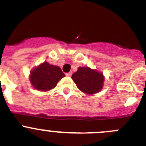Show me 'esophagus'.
Here are the masks:
<instances>
[{"mask_svg": "<svg viewBox=\"0 0 146 146\" xmlns=\"http://www.w3.org/2000/svg\"><path fill=\"white\" fill-rule=\"evenodd\" d=\"M65 75H66V76H68V77H70V76H72V72H69V73H67Z\"/></svg>", "mask_w": 146, "mask_h": 146, "instance_id": "obj_1", "label": "esophagus"}]
</instances>
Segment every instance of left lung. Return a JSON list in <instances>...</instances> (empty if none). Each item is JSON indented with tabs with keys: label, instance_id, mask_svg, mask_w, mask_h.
<instances>
[{
	"label": "left lung",
	"instance_id": "obj_1",
	"mask_svg": "<svg viewBox=\"0 0 146 146\" xmlns=\"http://www.w3.org/2000/svg\"><path fill=\"white\" fill-rule=\"evenodd\" d=\"M71 78L78 88L86 94L98 93L104 86L103 73L88 67H78L77 71L72 75Z\"/></svg>",
	"mask_w": 146,
	"mask_h": 146
}]
</instances>
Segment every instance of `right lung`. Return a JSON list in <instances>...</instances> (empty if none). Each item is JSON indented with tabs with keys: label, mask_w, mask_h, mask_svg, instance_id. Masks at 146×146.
Returning <instances> with one entry per match:
<instances>
[{
	"label": "right lung",
	"mask_w": 146,
	"mask_h": 146,
	"mask_svg": "<svg viewBox=\"0 0 146 146\" xmlns=\"http://www.w3.org/2000/svg\"><path fill=\"white\" fill-rule=\"evenodd\" d=\"M65 74L59 66L44 62L35 67L30 71L29 81L35 89L40 92H48L56 86Z\"/></svg>",
	"instance_id": "1"
}]
</instances>
